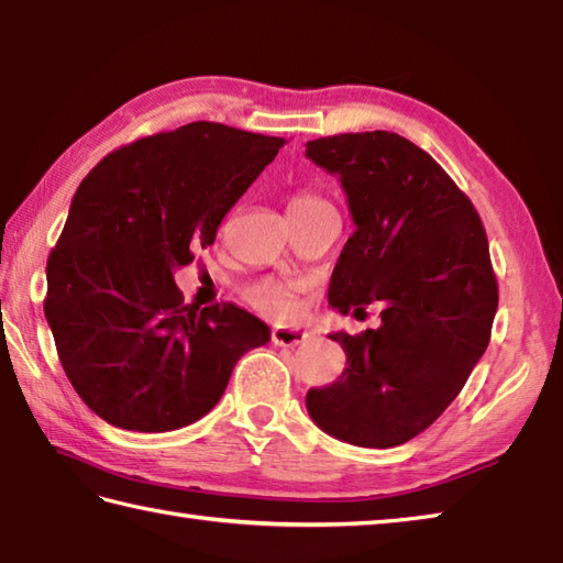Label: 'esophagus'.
I'll return each instance as SVG.
<instances>
[{"mask_svg": "<svg viewBox=\"0 0 563 563\" xmlns=\"http://www.w3.org/2000/svg\"><path fill=\"white\" fill-rule=\"evenodd\" d=\"M309 341V333L301 331V328H286V325H277L272 331V343L274 345H284V347H294Z\"/></svg>", "mask_w": 563, "mask_h": 563, "instance_id": "obj_1", "label": "esophagus"}]
</instances>
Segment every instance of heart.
Instances as JSON below:
<instances>
[{
	"instance_id": "b5f03b06",
	"label": "heart",
	"mask_w": 563,
	"mask_h": 563,
	"mask_svg": "<svg viewBox=\"0 0 563 563\" xmlns=\"http://www.w3.org/2000/svg\"><path fill=\"white\" fill-rule=\"evenodd\" d=\"M313 200H321V198H316L311 194H301L294 198V203H313ZM245 296L254 309H260L262 313H267L272 318H291L296 313V309H299L294 294L289 289H284V286L272 284V282L252 284L245 291Z\"/></svg>"
}]
</instances>
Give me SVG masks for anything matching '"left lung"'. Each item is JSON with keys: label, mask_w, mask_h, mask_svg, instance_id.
<instances>
[{"label": "left lung", "mask_w": 563, "mask_h": 563, "mask_svg": "<svg viewBox=\"0 0 563 563\" xmlns=\"http://www.w3.org/2000/svg\"><path fill=\"white\" fill-rule=\"evenodd\" d=\"M338 176L355 232L328 286L341 313L382 303L379 328L328 338L345 350L333 385L309 389L316 427L363 449L407 443L437 421L478 365L497 311L485 228L433 158L395 132L306 142Z\"/></svg>", "instance_id": "1"}]
</instances>
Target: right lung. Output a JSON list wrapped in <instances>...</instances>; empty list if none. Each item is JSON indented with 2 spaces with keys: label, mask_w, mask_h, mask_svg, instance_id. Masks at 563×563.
I'll use <instances>...</instances> for the list:
<instances>
[{
  "label": "right lung",
  "mask_w": 563,
  "mask_h": 563,
  "mask_svg": "<svg viewBox=\"0 0 563 563\" xmlns=\"http://www.w3.org/2000/svg\"><path fill=\"white\" fill-rule=\"evenodd\" d=\"M286 142L190 122L108 154L82 178L46 264V321L70 385L142 433L213 409L269 325L235 303L198 309L174 282Z\"/></svg>",
  "instance_id": "right-lung-1"
}]
</instances>
